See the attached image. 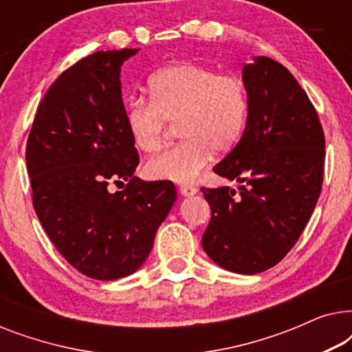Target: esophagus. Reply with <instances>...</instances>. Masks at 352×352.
<instances>
[{
    "mask_svg": "<svg viewBox=\"0 0 352 352\" xmlns=\"http://www.w3.org/2000/svg\"><path fill=\"white\" fill-rule=\"evenodd\" d=\"M179 192H181V195H184V197H192L199 192V189H197L195 186L184 184V186H179Z\"/></svg>",
    "mask_w": 352,
    "mask_h": 352,
    "instance_id": "obj_1",
    "label": "esophagus"
}]
</instances>
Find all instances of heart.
<instances>
[{
	"label": "heart",
	"instance_id": "1",
	"mask_svg": "<svg viewBox=\"0 0 352 352\" xmlns=\"http://www.w3.org/2000/svg\"><path fill=\"white\" fill-rule=\"evenodd\" d=\"M147 89L151 100L133 98L124 109L133 146L144 153L155 152L166 122H177V136L182 139L144 165L148 179L189 182L210 162L211 153L230 152L242 138L250 99L240 76L182 62L153 74Z\"/></svg>",
	"mask_w": 352,
	"mask_h": 352
}]
</instances>
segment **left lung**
I'll return each mask as SVG.
<instances>
[{"instance_id": "8db88e82", "label": "left lung", "mask_w": 352, "mask_h": 352, "mask_svg": "<svg viewBox=\"0 0 352 352\" xmlns=\"http://www.w3.org/2000/svg\"><path fill=\"white\" fill-rule=\"evenodd\" d=\"M250 110L245 131L213 168L239 182L201 187L211 219L201 245L230 272L267 271L300 239L324 181L325 136L319 115L295 76L259 56L243 67Z\"/></svg>"}]
</instances>
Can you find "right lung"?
<instances>
[{
  "label": "right lung",
  "instance_id": "obj_1",
  "mask_svg": "<svg viewBox=\"0 0 352 352\" xmlns=\"http://www.w3.org/2000/svg\"><path fill=\"white\" fill-rule=\"evenodd\" d=\"M138 51H98L60 74L27 139L38 219L57 252L96 280L141 267L176 201L173 182L133 176L139 155L124 124L120 70ZM123 180V191L108 192Z\"/></svg>",
  "mask_w": 352,
  "mask_h": 352
}]
</instances>
